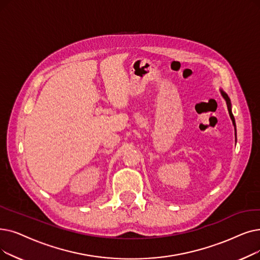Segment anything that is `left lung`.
<instances>
[{
  "label": "left lung",
  "mask_w": 260,
  "mask_h": 260,
  "mask_svg": "<svg viewBox=\"0 0 260 260\" xmlns=\"http://www.w3.org/2000/svg\"><path fill=\"white\" fill-rule=\"evenodd\" d=\"M221 91V94H222V96L224 98V100L226 101V104H228V109H229V114H230V117H231V119H232V121H233V124H234V126H235V135H236V123H235V118H234V115H233V112H232V104H231V100H230V98H229V95L225 93L223 90H220Z\"/></svg>",
  "instance_id": "left-lung-1"
}]
</instances>
